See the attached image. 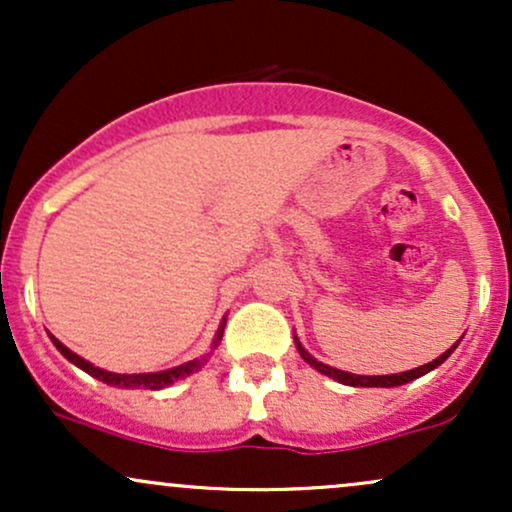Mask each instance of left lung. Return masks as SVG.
Listing matches in <instances>:
<instances>
[{
    "label": "left lung",
    "instance_id": "left-lung-1",
    "mask_svg": "<svg viewBox=\"0 0 512 512\" xmlns=\"http://www.w3.org/2000/svg\"><path fill=\"white\" fill-rule=\"evenodd\" d=\"M293 339H296V349H298V354H301V358H303L305 363H310V366H313L315 370H320V373L327 375V378H334V380H337V383L351 385V387H397V385H407V383H411V380L421 378V375L431 373L433 368H438L440 363H443L445 358H448L452 351L457 349V344H460V342H455L448 351H445V354H440L438 358H433L431 363H426V366L414 368V370H404V373H392V375H354V373H346V370L325 366V363H320V361H317V358H313V356L308 354V351L303 349L301 342H298V337H293Z\"/></svg>",
    "mask_w": 512,
    "mask_h": 512
}]
</instances>
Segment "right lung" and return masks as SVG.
Returning a JSON list of instances; mask_svg holds the SVG:
<instances>
[{
  "instance_id": "1",
  "label": "right lung",
  "mask_w": 512,
  "mask_h": 512,
  "mask_svg": "<svg viewBox=\"0 0 512 512\" xmlns=\"http://www.w3.org/2000/svg\"><path fill=\"white\" fill-rule=\"evenodd\" d=\"M223 327H226V320L221 322V327H219V332H216V339H214V344H211V349H216V346H219L221 337H223ZM50 339H52V344L57 346V351H60V354L67 358V361H72L76 368H81L84 373L93 375V378L103 380V383L115 385V387H127V390H134V387H144V390H163V387L173 385L175 380L187 378V375L195 373V370L202 368L204 363H207V358L211 356V354H207L202 358H195V361H187V363H182V366L161 370V373H132V375H127V373H110V370L96 368L93 363H88L86 358L76 356L74 351H69L67 346H64L57 337H52V334H50Z\"/></svg>"
}]
</instances>
